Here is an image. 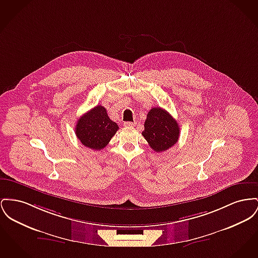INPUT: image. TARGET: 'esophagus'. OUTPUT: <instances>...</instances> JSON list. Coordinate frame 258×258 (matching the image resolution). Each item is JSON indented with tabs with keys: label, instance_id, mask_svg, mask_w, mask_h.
Instances as JSON below:
<instances>
[{
	"label": "esophagus",
	"instance_id": "34e87169",
	"mask_svg": "<svg viewBox=\"0 0 258 258\" xmlns=\"http://www.w3.org/2000/svg\"><path fill=\"white\" fill-rule=\"evenodd\" d=\"M136 123L135 122H133V121H124L123 122V125L125 126V127H132V126H134Z\"/></svg>",
	"mask_w": 258,
	"mask_h": 258
}]
</instances>
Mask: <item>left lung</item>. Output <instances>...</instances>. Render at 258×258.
Instances as JSON below:
<instances>
[{
    "mask_svg": "<svg viewBox=\"0 0 258 258\" xmlns=\"http://www.w3.org/2000/svg\"><path fill=\"white\" fill-rule=\"evenodd\" d=\"M178 122L161 107H155L147 114L142 136L154 151H167L179 138Z\"/></svg>",
    "mask_w": 258,
    "mask_h": 258,
    "instance_id": "obj_1",
    "label": "left lung"
}]
</instances>
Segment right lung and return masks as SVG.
Listing matches in <instances>:
<instances>
[{"label": "right lung", "instance_id": "right-lung-1", "mask_svg": "<svg viewBox=\"0 0 258 258\" xmlns=\"http://www.w3.org/2000/svg\"><path fill=\"white\" fill-rule=\"evenodd\" d=\"M118 130V124L108 117L106 109L97 105L78 120L75 133L83 145L94 150H101Z\"/></svg>", "mask_w": 258, "mask_h": 258}]
</instances>
